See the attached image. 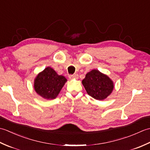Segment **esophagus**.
I'll use <instances>...</instances> for the list:
<instances>
[{
	"label": "esophagus",
	"mask_w": 150,
	"mask_h": 150,
	"mask_svg": "<svg viewBox=\"0 0 150 150\" xmlns=\"http://www.w3.org/2000/svg\"><path fill=\"white\" fill-rule=\"evenodd\" d=\"M79 77V75L77 74V73H75V74H73V75H69V78L70 79H78Z\"/></svg>",
	"instance_id": "34e87169"
}]
</instances>
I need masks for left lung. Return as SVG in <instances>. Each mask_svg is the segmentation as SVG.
<instances>
[{"label": "left lung", "mask_w": 150, "mask_h": 150, "mask_svg": "<svg viewBox=\"0 0 150 150\" xmlns=\"http://www.w3.org/2000/svg\"><path fill=\"white\" fill-rule=\"evenodd\" d=\"M82 83L90 96L99 100L109 96L113 89L112 81L97 69L88 73Z\"/></svg>", "instance_id": "8db88e82"}]
</instances>
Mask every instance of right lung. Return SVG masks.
Wrapping results in <instances>:
<instances>
[{
	"label": "right lung",
	"mask_w": 150,
	"mask_h": 150,
	"mask_svg": "<svg viewBox=\"0 0 150 150\" xmlns=\"http://www.w3.org/2000/svg\"><path fill=\"white\" fill-rule=\"evenodd\" d=\"M66 81L67 79L64 76L59 75L53 69L47 67L35 80V90L46 99H54Z\"/></svg>",
	"instance_id": "1"
}]
</instances>
